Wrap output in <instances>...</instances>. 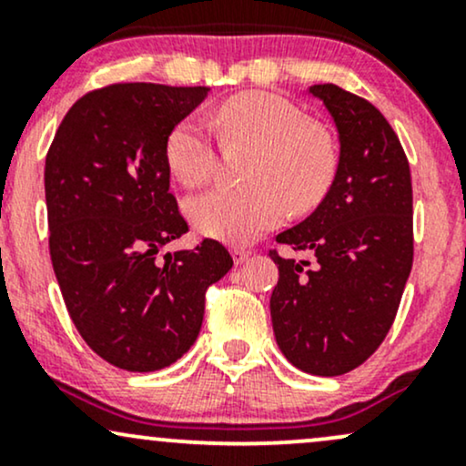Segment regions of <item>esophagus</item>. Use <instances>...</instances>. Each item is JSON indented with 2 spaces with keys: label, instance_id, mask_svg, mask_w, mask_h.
Returning <instances> with one entry per match:
<instances>
[{
  "label": "esophagus",
  "instance_id": "34e87169",
  "mask_svg": "<svg viewBox=\"0 0 466 466\" xmlns=\"http://www.w3.org/2000/svg\"><path fill=\"white\" fill-rule=\"evenodd\" d=\"M232 256H234V260H237V265H240V263H245V260L249 258L251 251L245 249V248H232Z\"/></svg>",
  "mask_w": 466,
  "mask_h": 466
}]
</instances>
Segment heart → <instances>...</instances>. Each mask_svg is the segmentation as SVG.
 <instances>
[{
	"label": "heart",
	"instance_id": "1",
	"mask_svg": "<svg viewBox=\"0 0 466 466\" xmlns=\"http://www.w3.org/2000/svg\"><path fill=\"white\" fill-rule=\"evenodd\" d=\"M221 142L251 144L248 186H217L192 197L188 217L199 232L228 243H249L293 210H307L330 188L337 148L330 133L296 105L267 92L229 96L215 111ZM166 164L181 184L195 188L217 170V144L199 117L179 120L166 137Z\"/></svg>",
	"mask_w": 466,
	"mask_h": 466
}]
</instances>
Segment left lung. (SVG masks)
Listing matches in <instances>:
<instances>
[{"mask_svg":"<svg viewBox=\"0 0 466 466\" xmlns=\"http://www.w3.org/2000/svg\"><path fill=\"white\" fill-rule=\"evenodd\" d=\"M339 133V164L311 217L278 234L307 251L282 258L271 324L282 355L300 370L337 377L355 370L386 339L414 260L410 164L381 111L333 83L309 89Z\"/></svg>","mask_w":466,"mask_h":466,"instance_id":"obj_1","label":"left lung"}]
</instances>
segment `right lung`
I'll use <instances>...</instances> for the list:
<instances>
[{"label":"right lung","mask_w":466,"mask_h":466,"mask_svg":"<svg viewBox=\"0 0 466 466\" xmlns=\"http://www.w3.org/2000/svg\"><path fill=\"white\" fill-rule=\"evenodd\" d=\"M208 87L114 83L78 98L46 155L50 258L74 326L129 372L170 366L195 344L206 291L232 269L218 240L157 254L188 223L170 192L166 137Z\"/></svg>","instance_id":"right-lung-1"}]
</instances>
